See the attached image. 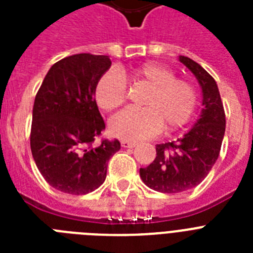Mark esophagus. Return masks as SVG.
Here are the masks:
<instances>
[{"mask_svg": "<svg viewBox=\"0 0 253 253\" xmlns=\"http://www.w3.org/2000/svg\"><path fill=\"white\" fill-rule=\"evenodd\" d=\"M121 144H122V147H125V148H132V147L136 146V143L130 142V140H122Z\"/></svg>", "mask_w": 253, "mask_h": 253, "instance_id": "esophagus-1", "label": "esophagus"}]
</instances>
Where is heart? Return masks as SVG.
<instances>
[{
	"label": "heart",
	"mask_w": 253,
	"mask_h": 253,
	"mask_svg": "<svg viewBox=\"0 0 253 253\" xmlns=\"http://www.w3.org/2000/svg\"><path fill=\"white\" fill-rule=\"evenodd\" d=\"M122 71L111 69L99 77L94 98L99 109L113 111L127 99V84ZM134 84H146L150 91L143 95V109H127L114 115L109 122L110 132L128 140H142L162 131L182 127L196 113L200 94L196 85L177 79L172 68L160 63H146L128 73Z\"/></svg>",
	"instance_id": "1"
}]
</instances>
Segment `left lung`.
Instances as JSON below:
<instances>
[{"instance_id": "1", "label": "left lung", "mask_w": 253, "mask_h": 253, "mask_svg": "<svg viewBox=\"0 0 253 253\" xmlns=\"http://www.w3.org/2000/svg\"><path fill=\"white\" fill-rule=\"evenodd\" d=\"M180 61L200 83L204 109L196 126L176 142L156 146V158L140 168L148 188L162 193H180L201 184L219 156L226 128V115L215 80L198 63L186 56Z\"/></svg>"}]
</instances>
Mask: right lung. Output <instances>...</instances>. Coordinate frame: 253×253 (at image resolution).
Masks as SVG:
<instances>
[{"mask_svg":"<svg viewBox=\"0 0 253 253\" xmlns=\"http://www.w3.org/2000/svg\"><path fill=\"white\" fill-rule=\"evenodd\" d=\"M111 61L77 53L51 67L35 97L30 146L44 180L63 193L83 196L102 185L118 139L101 138L105 122L94 98L97 81Z\"/></svg>","mask_w":253,"mask_h":253,"instance_id":"add662e5","label":"right lung"}]
</instances>
